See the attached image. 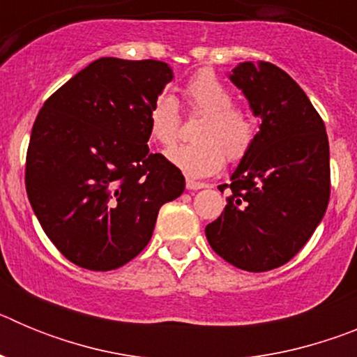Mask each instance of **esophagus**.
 <instances>
[{"mask_svg": "<svg viewBox=\"0 0 357 357\" xmlns=\"http://www.w3.org/2000/svg\"><path fill=\"white\" fill-rule=\"evenodd\" d=\"M185 188H188L189 191H195V189L207 188V184L206 182H198V181H193V178H188V181H185Z\"/></svg>", "mask_w": 357, "mask_h": 357, "instance_id": "esophagus-1", "label": "esophagus"}]
</instances>
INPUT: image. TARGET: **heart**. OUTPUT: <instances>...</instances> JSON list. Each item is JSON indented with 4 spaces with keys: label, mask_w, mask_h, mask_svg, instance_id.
Listing matches in <instances>:
<instances>
[{
    "label": "heart",
    "mask_w": 357,
    "mask_h": 357,
    "mask_svg": "<svg viewBox=\"0 0 357 357\" xmlns=\"http://www.w3.org/2000/svg\"><path fill=\"white\" fill-rule=\"evenodd\" d=\"M189 114L204 116L197 128V143L175 150L169 159L193 176L216 173L223 162H241L254 148L259 125L254 112L234 105V94L213 71H200L184 87ZM148 134L164 150L182 137V116L172 94H160L148 110Z\"/></svg>",
    "instance_id": "obj_1"
}]
</instances>
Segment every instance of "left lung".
Masks as SVG:
<instances>
[{"label":"left lung","mask_w":357,"mask_h":357,"mask_svg":"<svg viewBox=\"0 0 357 357\" xmlns=\"http://www.w3.org/2000/svg\"><path fill=\"white\" fill-rule=\"evenodd\" d=\"M230 80L261 116L254 148L239 162L225 211L206 227L213 250L247 272L293 259L326 214L331 197L329 139L320 114L288 73L243 62Z\"/></svg>","instance_id":"8db88e82"}]
</instances>
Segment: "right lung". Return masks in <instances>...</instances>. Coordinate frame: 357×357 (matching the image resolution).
<instances>
[{
  "mask_svg": "<svg viewBox=\"0 0 357 357\" xmlns=\"http://www.w3.org/2000/svg\"><path fill=\"white\" fill-rule=\"evenodd\" d=\"M173 78L166 62L103 56L44 102L26 151L28 200L56 250L107 272L143 252L184 175L148 148V110Z\"/></svg>",
  "mask_w": 357,
  "mask_h": 357,
  "instance_id": "obj_1",
  "label": "right lung"
}]
</instances>
